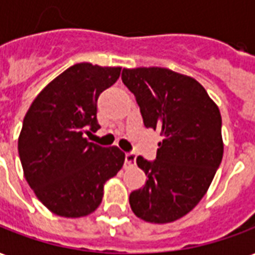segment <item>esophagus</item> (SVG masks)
Instances as JSON below:
<instances>
[{
  "instance_id": "obj_1",
  "label": "esophagus",
  "mask_w": 255,
  "mask_h": 255,
  "mask_svg": "<svg viewBox=\"0 0 255 255\" xmlns=\"http://www.w3.org/2000/svg\"><path fill=\"white\" fill-rule=\"evenodd\" d=\"M136 162V155L133 152H127L126 154V166H133Z\"/></svg>"
}]
</instances>
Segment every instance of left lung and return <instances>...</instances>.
<instances>
[{
  "instance_id": "1",
  "label": "left lung",
  "mask_w": 255,
  "mask_h": 255,
  "mask_svg": "<svg viewBox=\"0 0 255 255\" xmlns=\"http://www.w3.org/2000/svg\"><path fill=\"white\" fill-rule=\"evenodd\" d=\"M147 128L159 131L156 159L137 156L147 175L129 195L133 214L150 223H171L204 197L223 158L222 116L203 85L165 67L123 69Z\"/></svg>"
}]
</instances>
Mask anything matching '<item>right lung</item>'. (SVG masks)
Segmentation results:
<instances>
[{"instance_id":"1","label":"right lung","mask_w":255,"mask_h":255,"mask_svg":"<svg viewBox=\"0 0 255 255\" xmlns=\"http://www.w3.org/2000/svg\"><path fill=\"white\" fill-rule=\"evenodd\" d=\"M120 71L92 63L71 66L37 94L24 118L18 136L24 177L58 216L93 214L105 182L124 165L126 154L119 147H101L85 137L100 128L97 99Z\"/></svg>"}]
</instances>
